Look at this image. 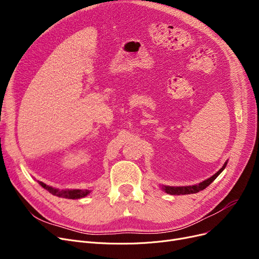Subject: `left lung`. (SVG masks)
Masks as SVG:
<instances>
[{
  "label": "left lung",
  "mask_w": 259,
  "mask_h": 259,
  "mask_svg": "<svg viewBox=\"0 0 259 259\" xmlns=\"http://www.w3.org/2000/svg\"><path fill=\"white\" fill-rule=\"evenodd\" d=\"M227 166V161L225 162V165L220 169L219 172H216L213 176H211L210 179L206 180L205 182H202L198 185H194V186H187V187H169V186H162L161 189L164 190V191L168 194H171V195H184V194H193V193H197L199 191H201V190L206 189L216 178L219 176L222 171L226 168Z\"/></svg>",
  "instance_id": "8db88e82"
}]
</instances>
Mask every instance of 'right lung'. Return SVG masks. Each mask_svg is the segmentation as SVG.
Wrapping results in <instances>:
<instances>
[{
	"label": "right lung",
	"instance_id": "add662e5",
	"mask_svg": "<svg viewBox=\"0 0 259 259\" xmlns=\"http://www.w3.org/2000/svg\"><path fill=\"white\" fill-rule=\"evenodd\" d=\"M38 184L42 186L44 189H46L47 191H49L52 195H56L59 197H65V198H70V199H77V198H81L86 195L89 194V190H60L58 189H54L52 187L47 186L46 184L42 183V182H38Z\"/></svg>",
	"mask_w": 259,
	"mask_h": 259
}]
</instances>
